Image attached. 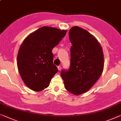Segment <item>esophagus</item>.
<instances>
[{
  "label": "esophagus",
  "instance_id": "1",
  "mask_svg": "<svg viewBox=\"0 0 121 121\" xmlns=\"http://www.w3.org/2000/svg\"><path fill=\"white\" fill-rule=\"evenodd\" d=\"M57 69H58L59 70H61V67L60 66L57 67Z\"/></svg>",
  "mask_w": 121,
  "mask_h": 121
}]
</instances>
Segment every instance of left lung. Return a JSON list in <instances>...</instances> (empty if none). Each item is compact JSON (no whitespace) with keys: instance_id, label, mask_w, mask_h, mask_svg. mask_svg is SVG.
Returning <instances> with one entry per match:
<instances>
[{"instance_id":"1","label":"left lung","mask_w":121,"mask_h":121,"mask_svg":"<svg viewBox=\"0 0 121 121\" xmlns=\"http://www.w3.org/2000/svg\"><path fill=\"white\" fill-rule=\"evenodd\" d=\"M70 66L61 76L66 90L75 95L88 91L94 85L104 68V55L98 40L87 30L74 26L69 31Z\"/></svg>"}]
</instances>
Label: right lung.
Returning <instances> with one entry per match:
<instances>
[{
    "instance_id": "1",
    "label": "right lung",
    "mask_w": 121,
    "mask_h": 121,
    "mask_svg": "<svg viewBox=\"0 0 121 121\" xmlns=\"http://www.w3.org/2000/svg\"><path fill=\"white\" fill-rule=\"evenodd\" d=\"M67 30L43 26L24 39L17 55V66L23 82L34 91L48 87L58 72L53 64V48L58 45Z\"/></svg>"
}]
</instances>
